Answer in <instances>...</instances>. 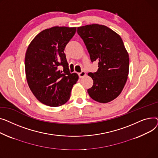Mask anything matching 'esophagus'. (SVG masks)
Listing matches in <instances>:
<instances>
[{"mask_svg": "<svg viewBox=\"0 0 158 158\" xmlns=\"http://www.w3.org/2000/svg\"><path fill=\"white\" fill-rule=\"evenodd\" d=\"M85 75V71H81V72L78 73V76H79L80 78H82V77H84Z\"/></svg>", "mask_w": 158, "mask_h": 158, "instance_id": "1", "label": "esophagus"}]
</instances>
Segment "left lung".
<instances>
[{"label":"left lung","instance_id":"obj_1","mask_svg":"<svg viewBox=\"0 0 158 158\" xmlns=\"http://www.w3.org/2000/svg\"><path fill=\"white\" fill-rule=\"evenodd\" d=\"M92 62H98L95 73H89L93 85L87 90L90 97L106 103L119 96L129 73V58L120 36L106 26L92 24L77 28Z\"/></svg>","mask_w":158,"mask_h":158}]
</instances>
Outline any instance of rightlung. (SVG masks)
Returning <instances> with one entry per match:
<instances>
[{
	"label": "right lung",
	"mask_w": 158,
	"mask_h": 158,
	"mask_svg": "<svg viewBox=\"0 0 158 158\" xmlns=\"http://www.w3.org/2000/svg\"><path fill=\"white\" fill-rule=\"evenodd\" d=\"M76 27H53L37 35L25 58L26 78L34 96L41 103L56 107L69 99L78 80L71 73L64 49L76 32Z\"/></svg>",
	"instance_id": "right-lung-1"
}]
</instances>
